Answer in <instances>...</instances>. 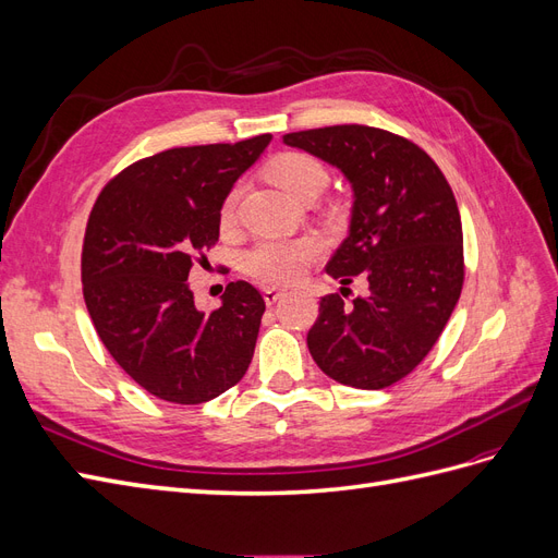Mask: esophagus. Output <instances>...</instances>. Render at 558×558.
Instances as JSON below:
<instances>
[{
  "label": "esophagus",
  "mask_w": 558,
  "mask_h": 558,
  "mask_svg": "<svg viewBox=\"0 0 558 558\" xmlns=\"http://www.w3.org/2000/svg\"><path fill=\"white\" fill-rule=\"evenodd\" d=\"M263 298H265L267 305H275V302H277L279 298H283V291L277 289V286H265V289H263Z\"/></svg>",
  "instance_id": "esophagus-1"
}]
</instances>
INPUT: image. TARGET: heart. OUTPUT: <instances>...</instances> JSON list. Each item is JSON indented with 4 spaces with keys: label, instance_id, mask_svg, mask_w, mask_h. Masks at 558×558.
<instances>
[{
    "label": "heart",
    "instance_id": "obj_1",
    "mask_svg": "<svg viewBox=\"0 0 558 558\" xmlns=\"http://www.w3.org/2000/svg\"><path fill=\"white\" fill-rule=\"evenodd\" d=\"M267 177L293 195L302 197L307 193H320L328 183V172L320 160L300 150L279 154L267 162ZM238 205V191H230L221 205V221L228 226ZM320 242L316 238L298 240H265L253 246L246 256V269L267 283H293L305 272V267L318 256Z\"/></svg>",
    "mask_w": 558,
    "mask_h": 558
}]
</instances>
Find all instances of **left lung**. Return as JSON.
Here are the masks:
<instances>
[{
  "label": "left lung",
  "mask_w": 558,
  "mask_h": 558,
  "mask_svg": "<svg viewBox=\"0 0 558 558\" xmlns=\"http://www.w3.org/2000/svg\"><path fill=\"white\" fill-rule=\"evenodd\" d=\"M283 144L337 167L351 183L347 240L326 272L367 293L320 298L307 347L324 373L377 391L426 359L463 289L456 197L426 150L379 128L332 125L283 134ZM344 295V293H342Z\"/></svg>",
  "instance_id": "obj_1"
}]
</instances>
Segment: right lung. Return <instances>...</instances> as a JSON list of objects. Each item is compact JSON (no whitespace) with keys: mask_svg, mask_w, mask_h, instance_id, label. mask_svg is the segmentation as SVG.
I'll return each instance as SVG.
<instances>
[{"mask_svg":"<svg viewBox=\"0 0 558 558\" xmlns=\"http://www.w3.org/2000/svg\"><path fill=\"white\" fill-rule=\"evenodd\" d=\"M272 134L170 148L130 165L99 193L83 240V298L113 361L150 396L199 404L248 369L263 295L230 281L221 307H195V253L218 240L221 205Z\"/></svg>","mask_w":558,"mask_h":558,"instance_id":"add662e5","label":"right lung"}]
</instances>
